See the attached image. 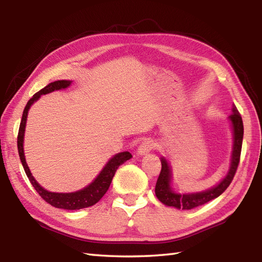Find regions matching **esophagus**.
<instances>
[{
	"instance_id": "obj_1",
	"label": "esophagus",
	"mask_w": 262,
	"mask_h": 262,
	"mask_svg": "<svg viewBox=\"0 0 262 262\" xmlns=\"http://www.w3.org/2000/svg\"><path fill=\"white\" fill-rule=\"evenodd\" d=\"M154 147H155V142L153 140H151V138H146V140H144L141 143V145L138 146L137 153L141 155H144L148 152H151Z\"/></svg>"
}]
</instances>
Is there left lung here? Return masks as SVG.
I'll return each instance as SVG.
<instances>
[{"mask_svg":"<svg viewBox=\"0 0 262 262\" xmlns=\"http://www.w3.org/2000/svg\"><path fill=\"white\" fill-rule=\"evenodd\" d=\"M232 115L230 119L232 121L233 133H234V145H233V153H232V161H231V169L229 173L222 180L216 187L209 189L203 192L197 193H176L172 188L170 187L171 181V170L170 166L166 162L165 159L161 160V168L160 176L158 178L157 185H155V194L161 203L166 206H172L178 209H192L198 206H202L206 203L210 202L217 198L220 194L223 193L227 187L231 185V182L234 178L238 163H240L241 149H242V141H243V121L242 117L238 113L235 105L232 108Z\"/></svg>","mask_w":262,"mask_h":262,"instance_id":"8db88e82","label":"left lung"}]
</instances>
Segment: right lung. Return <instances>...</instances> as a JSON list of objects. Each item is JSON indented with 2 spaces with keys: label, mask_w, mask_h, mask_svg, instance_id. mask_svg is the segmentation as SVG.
Returning a JSON list of instances; mask_svg holds the SVG:
<instances>
[{
  "label": "right lung",
  "mask_w": 262,
  "mask_h": 262,
  "mask_svg": "<svg viewBox=\"0 0 262 262\" xmlns=\"http://www.w3.org/2000/svg\"><path fill=\"white\" fill-rule=\"evenodd\" d=\"M71 84V81H55L49 83L40 91H38L32 96V98L27 102L26 108L24 110V115H22V119L20 122L19 127V133H18V152L19 157L21 160L22 166H24L26 174L28 179L31 182L33 188L36 189V191L39 193L43 200L49 205L54 206L56 208H62V209H69V210H75V209H81L85 207H90L94 204H97L100 199H101L104 193L108 191L110 187V183L113 181V178L116 173L117 169L119 168L124 162L127 160H129L133 155L129 152H121L116 154L113 159H110L109 162L105 164L103 170L100 172V174L97 177V179L94 180L91 185H89L82 190L71 192V193H57V192H51L47 191L43 189L39 183L35 180V178L32 177L31 172L28 168L25 154H24V135H25V128H26V121H27V116L28 111H29L30 105L39 99L41 94H46L49 92H53L55 90H60V89L68 88Z\"/></svg>",
  "instance_id": "right-lung-1"
}]
</instances>
